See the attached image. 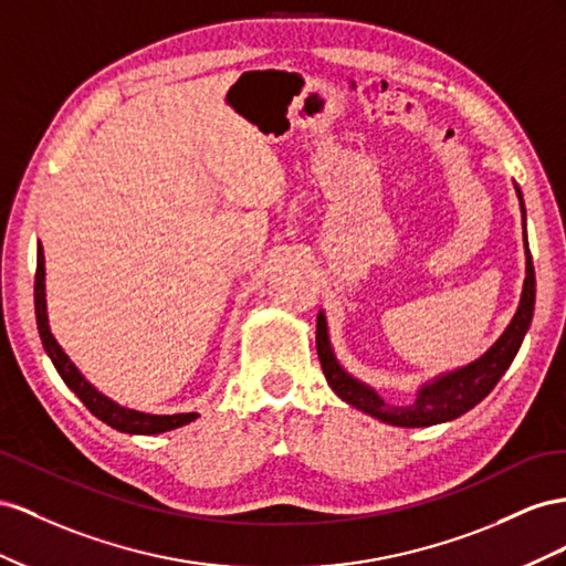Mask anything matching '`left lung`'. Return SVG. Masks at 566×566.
Listing matches in <instances>:
<instances>
[{
    "instance_id": "8db88e82",
    "label": "left lung",
    "mask_w": 566,
    "mask_h": 566,
    "mask_svg": "<svg viewBox=\"0 0 566 566\" xmlns=\"http://www.w3.org/2000/svg\"><path fill=\"white\" fill-rule=\"evenodd\" d=\"M520 201H522V193H520ZM522 211H524V203H522ZM534 303H536V272H534V261H531V253L526 249V280H524L520 311H516V315L512 317L505 334L500 336L495 346L486 355H481L476 363L458 369V373L439 377L433 384L424 386V389L419 391L417 400L410 402V406H400V408L389 406V402H384V398L377 396L369 386L360 384L358 379H353L350 375L344 373L329 348L327 325H325V315L322 313L317 315V332H315L317 358L322 365V373H325L334 394L342 400H346L348 406L373 415L381 419V422L394 424V427L441 424V422H448V419L464 415L467 410H472L476 402H481L493 391V386L500 381V377H503V373L510 367L516 350H520L524 342L531 317H534Z\"/></svg>"
}]
</instances>
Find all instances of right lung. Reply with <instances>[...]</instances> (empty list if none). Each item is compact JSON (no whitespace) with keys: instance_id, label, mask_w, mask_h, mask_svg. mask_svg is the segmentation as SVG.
<instances>
[{"instance_id":"1","label":"right lung","mask_w":566,"mask_h":566,"mask_svg":"<svg viewBox=\"0 0 566 566\" xmlns=\"http://www.w3.org/2000/svg\"><path fill=\"white\" fill-rule=\"evenodd\" d=\"M35 315H38V329H40V338L42 346L50 355L56 373L61 375V379L66 381L69 389L83 400V406L94 415L99 417L102 422H106L108 427L125 431V433H164L177 427H185L189 422H193L199 415L197 412H187V415H147V412H137V410H127L116 406V402L108 400L106 396H102L99 391L94 389L85 381V377L77 373L75 365L69 360V355L61 350V346L56 344V338L50 332V325H46V303H44V253H42V244L38 247V270H35Z\"/></svg>"}]
</instances>
